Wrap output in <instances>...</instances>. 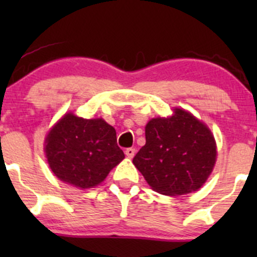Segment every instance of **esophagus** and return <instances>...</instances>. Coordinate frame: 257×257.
I'll use <instances>...</instances> for the list:
<instances>
[{
  "label": "esophagus",
  "instance_id": "1",
  "mask_svg": "<svg viewBox=\"0 0 257 257\" xmlns=\"http://www.w3.org/2000/svg\"><path fill=\"white\" fill-rule=\"evenodd\" d=\"M125 155L128 158H133L134 155H136V149H134V148H126L125 149Z\"/></svg>",
  "mask_w": 257,
  "mask_h": 257
}]
</instances>
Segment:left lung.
Returning <instances> with one entry per match:
<instances>
[{"instance_id":"8db88e82","label":"left lung","mask_w":257,"mask_h":257,"mask_svg":"<svg viewBox=\"0 0 257 257\" xmlns=\"http://www.w3.org/2000/svg\"><path fill=\"white\" fill-rule=\"evenodd\" d=\"M216 160L214 137L205 124L183 109L169 118H154L145 126V145L133 163L147 183L163 195L195 191Z\"/></svg>"}]
</instances>
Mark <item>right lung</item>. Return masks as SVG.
Instances as JSON below:
<instances>
[{"label":"right lung","mask_w":257,"mask_h":257,"mask_svg":"<svg viewBox=\"0 0 257 257\" xmlns=\"http://www.w3.org/2000/svg\"><path fill=\"white\" fill-rule=\"evenodd\" d=\"M46 157L62 181L87 189L102 183L124 159L115 129L103 119L66 114L46 138Z\"/></svg>","instance_id":"1"}]
</instances>
